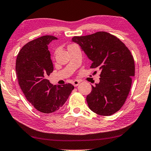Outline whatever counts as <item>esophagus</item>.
Here are the masks:
<instances>
[{
	"label": "esophagus",
	"instance_id": "obj_1",
	"mask_svg": "<svg viewBox=\"0 0 151 151\" xmlns=\"http://www.w3.org/2000/svg\"><path fill=\"white\" fill-rule=\"evenodd\" d=\"M79 83H80V82L78 81H76V80H75V81H73V85L75 87H77L78 85H79Z\"/></svg>",
	"mask_w": 151,
	"mask_h": 151
}]
</instances>
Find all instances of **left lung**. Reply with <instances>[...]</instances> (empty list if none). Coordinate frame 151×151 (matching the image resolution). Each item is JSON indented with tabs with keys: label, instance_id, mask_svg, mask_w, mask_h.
<instances>
[{
	"label": "left lung",
	"instance_id": "1",
	"mask_svg": "<svg viewBox=\"0 0 151 151\" xmlns=\"http://www.w3.org/2000/svg\"><path fill=\"white\" fill-rule=\"evenodd\" d=\"M72 39L92 61L90 68L101 72L100 83L87 96L89 108L99 115H112L123 106L131 89L135 75L133 55L117 37L106 32Z\"/></svg>",
	"mask_w": 151,
	"mask_h": 151
}]
</instances>
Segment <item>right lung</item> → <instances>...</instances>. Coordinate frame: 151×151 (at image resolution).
Segmentation results:
<instances>
[{
    "label": "right lung",
    "mask_w": 151,
    "mask_h": 151,
    "mask_svg": "<svg viewBox=\"0 0 151 151\" xmlns=\"http://www.w3.org/2000/svg\"><path fill=\"white\" fill-rule=\"evenodd\" d=\"M55 39L46 35L28 42L18 53L15 66L18 83L27 100L45 114L58 111L75 88L70 83L53 85L47 78L53 71L48 45Z\"/></svg>",
    "instance_id": "right-lung-1"
}]
</instances>
